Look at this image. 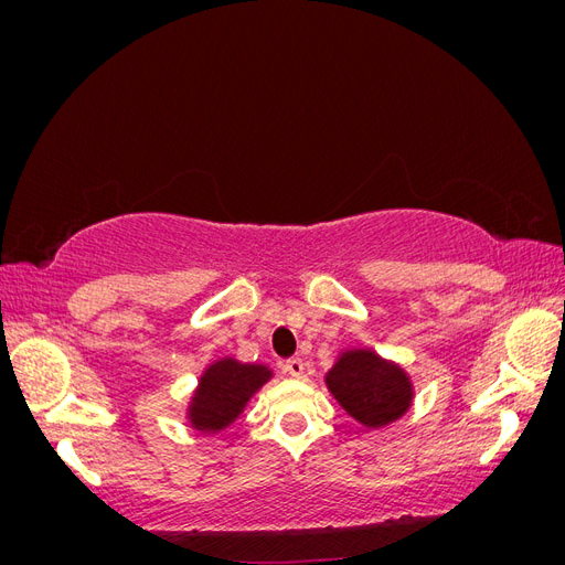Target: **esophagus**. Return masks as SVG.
<instances>
[{
    "label": "esophagus",
    "mask_w": 565,
    "mask_h": 565,
    "mask_svg": "<svg viewBox=\"0 0 565 565\" xmlns=\"http://www.w3.org/2000/svg\"><path fill=\"white\" fill-rule=\"evenodd\" d=\"M282 370L289 374V377L299 380L303 374V361H301V358H289V361L282 363Z\"/></svg>",
    "instance_id": "1"
}]
</instances>
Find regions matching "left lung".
<instances>
[{"label":"left lung","mask_w":565,"mask_h":565,"mask_svg":"<svg viewBox=\"0 0 565 565\" xmlns=\"http://www.w3.org/2000/svg\"><path fill=\"white\" fill-rule=\"evenodd\" d=\"M324 382L341 407L372 429L398 419L413 403L407 374L365 349L341 353Z\"/></svg>","instance_id":"obj_1"}]
</instances>
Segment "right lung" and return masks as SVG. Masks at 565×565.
Segmentation results:
<instances>
[{"label":"right lung","mask_w":565,"mask_h":565,"mask_svg":"<svg viewBox=\"0 0 565 565\" xmlns=\"http://www.w3.org/2000/svg\"><path fill=\"white\" fill-rule=\"evenodd\" d=\"M270 380L264 365H243L224 358L207 367L188 407V419L198 431H221L243 413L247 401Z\"/></svg>","instance_id":"right-lung-1"}]
</instances>
